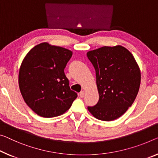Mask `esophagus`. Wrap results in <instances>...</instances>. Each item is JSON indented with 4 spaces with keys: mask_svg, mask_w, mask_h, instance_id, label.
I'll return each instance as SVG.
<instances>
[{
    "mask_svg": "<svg viewBox=\"0 0 158 158\" xmlns=\"http://www.w3.org/2000/svg\"><path fill=\"white\" fill-rule=\"evenodd\" d=\"M85 92L84 91H81V93H80V97H81V98H83V97L85 96Z\"/></svg>",
    "mask_w": 158,
    "mask_h": 158,
    "instance_id": "obj_1",
    "label": "esophagus"
}]
</instances>
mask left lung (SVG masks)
Instances as JSON below:
<instances>
[{"mask_svg":"<svg viewBox=\"0 0 158 158\" xmlns=\"http://www.w3.org/2000/svg\"><path fill=\"white\" fill-rule=\"evenodd\" d=\"M95 70L99 100L87 106L102 121H113L132 105L139 90L140 71L129 51L122 46L103 47L87 53Z\"/></svg>","mask_w":158,"mask_h":158,"instance_id":"obj_1","label":"left lung"}]
</instances>
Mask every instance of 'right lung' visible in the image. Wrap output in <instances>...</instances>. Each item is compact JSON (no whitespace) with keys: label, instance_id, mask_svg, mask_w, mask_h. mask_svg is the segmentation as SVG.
<instances>
[{"label":"right lung","instance_id":"1","mask_svg":"<svg viewBox=\"0 0 158 158\" xmlns=\"http://www.w3.org/2000/svg\"><path fill=\"white\" fill-rule=\"evenodd\" d=\"M72 55L71 51L44 42L31 48L23 60L19 72L21 94L39 116L61 115L77 97L64 73Z\"/></svg>","mask_w":158,"mask_h":158}]
</instances>
